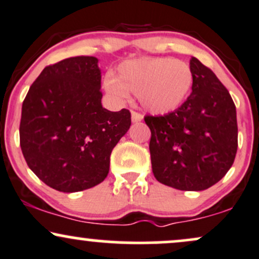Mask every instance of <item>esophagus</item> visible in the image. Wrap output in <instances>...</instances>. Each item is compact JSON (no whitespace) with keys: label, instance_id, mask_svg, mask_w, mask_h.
I'll return each instance as SVG.
<instances>
[{"label":"esophagus","instance_id":"esophagus-1","mask_svg":"<svg viewBox=\"0 0 259 259\" xmlns=\"http://www.w3.org/2000/svg\"><path fill=\"white\" fill-rule=\"evenodd\" d=\"M144 119V117H142V114H140V113L133 111L132 112V120L133 123H139V121H141Z\"/></svg>","mask_w":259,"mask_h":259}]
</instances>
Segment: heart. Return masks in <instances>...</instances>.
Segmentation results:
<instances>
[{"label":"heart","instance_id":"b5f03b06","mask_svg":"<svg viewBox=\"0 0 259 259\" xmlns=\"http://www.w3.org/2000/svg\"><path fill=\"white\" fill-rule=\"evenodd\" d=\"M190 65L175 58H138L121 62L117 76L107 75L105 90L117 100H126L129 92L152 114H168L183 105L192 88Z\"/></svg>","mask_w":259,"mask_h":259}]
</instances>
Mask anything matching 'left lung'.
Segmentation results:
<instances>
[{
  "mask_svg": "<svg viewBox=\"0 0 259 259\" xmlns=\"http://www.w3.org/2000/svg\"><path fill=\"white\" fill-rule=\"evenodd\" d=\"M192 92L174 112L145 117L154 178L181 191H202L228 173L237 151L236 108L215 74L190 59Z\"/></svg>",
  "mask_w": 259,
  "mask_h": 259,
  "instance_id": "1",
  "label": "left lung"
}]
</instances>
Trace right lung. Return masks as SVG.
Segmentation results:
<instances>
[{
  "instance_id": "obj_1",
  "label": "right lung",
  "mask_w": 259,
  "mask_h": 259,
  "mask_svg": "<svg viewBox=\"0 0 259 259\" xmlns=\"http://www.w3.org/2000/svg\"><path fill=\"white\" fill-rule=\"evenodd\" d=\"M99 59L70 57L49 65L22 107L20 147L29 168L47 186L78 192L99 185L109 157L132 125L123 108H103Z\"/></svg>"
}]
</instances>
